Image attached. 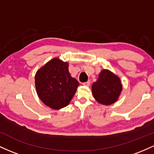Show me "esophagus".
<instances>
[{
    "label": "esophagus",
    "instance_id": "esophagus-1",
    "mask_svg": "<svg viewBox=\"0 0 154 154\" xmlns=\"http://www.w3.org/2000/svg\"><path fill=\"white\" fill-rule=\"evenodd\" d=\"M90 84H91V81H90V80H88V81H87V82H83V83H82L83 85H86V86L90 85Z\"/></svg>",
    "mask_w": 154,
    "mask_h": 154
}]
</instances>
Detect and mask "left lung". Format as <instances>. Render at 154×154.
I'll return each instance as SVG.
<instances>
[{
  "mask_svg": "<svg viewBox=\"0 0 154 154\" xmlns=\"http://www.w3.org/2000/svg\"><path fill=\"white\" fill-rule=\"evenodd\" d=\"M122 85L117 76L107 69L100 72L97 81L92 85L95 99L103 105H110L118 99Z\"/></svg>",
  "mask_w": 154,
  "mask_h": 154,
  "instance_id": "obj_1",
  "label": "left lung"
}]
</instances>
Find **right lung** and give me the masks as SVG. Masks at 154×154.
<instances>
[{
	"label": "right lung",
	"mask_w": 154,
	"mask_h": 154,
	"mask_svg": "<svg viewBox=\"0 0 154 154\" xmlns=\"http://www.w3.org/2000/svg\"><path fill=\"white\" fill-rule=\"evenodd\" d=\"M79 85L71 77L68 63L53 59L45 63L35 75V87L40 100L53 109L66 106Z\"/></svg>",
	"instance_id": "obj_1"
}]
</instances>
